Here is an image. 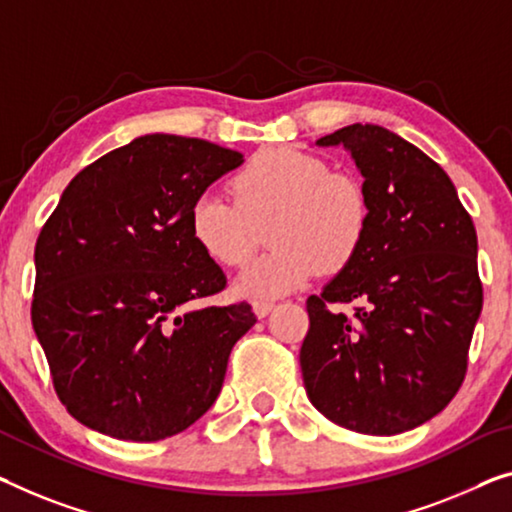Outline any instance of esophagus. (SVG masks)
<instances>
[{
  "mask_svg": "<svg viewBox=\"0 0 512 512\" xmlns=\"http://www.w3.org/2000/svg\"><path fill=\"white\" fill-rule=\"evenodd\" d=\"M273 305H276L273 301L259 299V301H255V303H253V312H255L257 317H266V315H269V312L273 310Z\"/></svg>",
  "mask_w": 512,
  "mask_h": 512,
  "instance_id": "34e87169",
  "label": "esophagus"
}]
</instances>
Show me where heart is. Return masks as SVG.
<instances>
[{
	"mask_svg": "<svg viewBox=\"0 0 512 512\" xmlns=\"http://www.w3.org/2000/svg\"><path fill=\"white\" fill-rule=\"evenodd\" d=\"M234 202L216 193L197 197L190 236L213 262L243 266L269 227L271 253L236 280V292L271 299L294 292L315 273H335L361 250L370 225L368 190L349 172L292 149L257 154L230 183Z\"/></svg>",
	"mask_w": 512,
	"mask_h": 512,
	"instance_id": "obj_1",
	"label": "heart"
}]
</instances>
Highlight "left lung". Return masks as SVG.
Returning <instances> with one entry per match:
<instances>
[{
    "label": "left lung",
    "instance_id": "obj_1",
    "mask_svg": "<svg viewBox=\"0 0 512 512\" xmlns=\"http://www.w3.org/2000/svg\"><path fill=\"white\" fill-rule=\"evenodd\" d=\"M315 144L354 158L370 225L352 262L305 303V393L329 421L391 437L460 391L483 308L476 227L448 174L388 128L352 124ZM340 302L357 308L340 313Z\"/></svg>",
    "mask_w": 512,
    "mask_h": 512
}]
</instances>
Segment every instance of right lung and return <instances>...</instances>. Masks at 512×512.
<instances>
[{"instance_id":"obj_1","label":"right lung","mask_w":512,"mask_h":512,"mask_svg":"<svg viewBox=\"0 0 512 512\" xmlns=\"http://www.w3.org/2000/svg\"><path fill=\"white\" fill-rule=\"evenodd\" d=\"M243 154L142 135L68 183L36 241L32 324L75 421L124 441L179 434L216 402L248 303L190 308L225 289L188 213Z\"/></svg>"}]
</instances>
